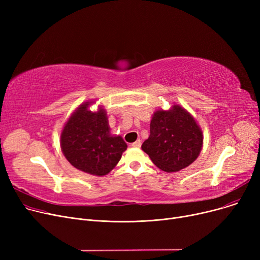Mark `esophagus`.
Instances as JSON below:
<instances>
[{
	"label": "esophagus",
	"instance_id": "34e87169",
	"mask_svg": "<svg viewBox=\"0 0 260 260\" xmlns=\"http://www.w3.org/2000/svg\"><path fill=\"white\" fill-rule=\"evenodd\" d=\"M132 146H133V147H136V148L140 147V146H141V140H137V141L133 142V143H132Z\"/></svg>",
	"mask_w": 260,
	"mask_h": 260
}]
</instances>
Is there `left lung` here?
Masks as SVG:
<instances>
[{
    "mask_svg": "<svg viewBox=\"0 0 260 260\" xmlns=\"http://www.w3.org/2000/svg\"><path fill=\"white\" fill-rule=\"evenodd\" d=\"M149 126L151 134L141 148L160 170L178 172L198 158L203 134L195 118L181 105L174 104L168 111L157 109Z\"/></svg>",
    "mask_w": 260,
    "mask_h": 260,
    "instance_id": "8db88e82",
    "label": "left lung"
}]
</instances>
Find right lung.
<instances>
[{"label":"right lung","mask_w":260,"mask_h":260,"mask_svg":"<svg viewBox=\"0 0 260 260\" xmlns=\"http://www.w3.org/2000/svg\"><path fill=\"white\" fill-rule=\"evenodd\" d=\"M93 101L80 104L68 118L61 132L62 153L79 171L104 176L120 161L127 144L121 136L112 135L106 111L102 105L97 112L88 109Z\"/></svg>","instance_id":"right-lung-1"}]
</instances>
